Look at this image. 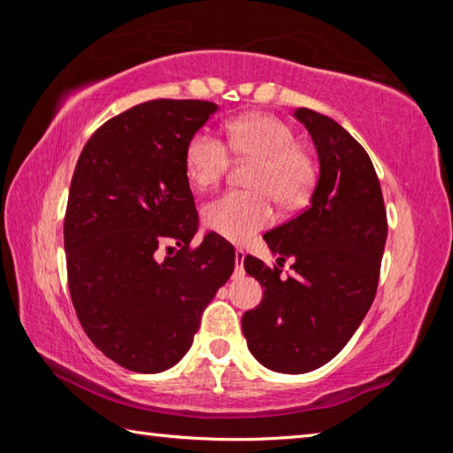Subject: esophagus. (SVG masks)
Returning <instances> with one entry per match:
<instances>
[{"instance_id":"esophagus-1","label":"esophagus","mask_w":453,"mask_h":453,"mask_svg":"<svg viewBox=\"0 0 453 453\" xmlns=\"http://www.w3.org/2000/svg\"><path fill=\"white\" fill-rule=\"evenodd\" d=\"M243 257H245V251L242 248H237L235 250V259H237L235 275H243Z\"/></svg>"}]
</instances>
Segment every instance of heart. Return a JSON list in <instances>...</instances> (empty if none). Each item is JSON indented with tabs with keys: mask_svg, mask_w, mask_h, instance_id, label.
<instances>
[{
	"mask_svg": "<svg viewBox=\"0 0 453 453\" xmlns=\"http://www.w3.org/2000/svg\"><path fill=\"white\" fill-rule=\"evenodd\" d=\"M226 143L202 129L186 145V173L197 189L218 183L237 157L254 162L248 186L219 196L203 208V224L229 242H245L272 224L273 199L283 208L305 203L316 186V165L288 124L270 113H248L227 124Z\"/></svg>",
	"mask_w": 453,
	"mask_h": 453,
	"instance_id": "1",
	"label": "heart"
}]
</instances>
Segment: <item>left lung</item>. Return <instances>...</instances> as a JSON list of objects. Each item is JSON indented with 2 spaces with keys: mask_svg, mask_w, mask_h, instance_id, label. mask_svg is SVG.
Listing matches in <instances>:
<instances>
[{
  "mask_svg": "<svg viewBox=\"0 0 453 453\" xmlns=\"http://www.w3.org/2000/svg\"><path fill=\"white\" fill-rule=\"evenodd\" d=\"M319 157L311 203L264 235L278 265L245 256L264 300L243 313L248 348L267 370L305 373L340 354L375 297L388 216L378 173L365 150L332 118L300 107ZM292 275L279 278L282 262Z\"/></svg>",
  "mask_w": 453,
  "mask_h": 453,
  "instance_id": "obj_1",
  "label": "left lung"
}]
</instances>
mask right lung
<instances>
[{"instance_id": "add662e5", "label": "right lung", "mask_w": 453, "mask_h": 453, "mask_svg": "<svg viewBox=\"0 0 453 453\" xmlns=\"http://www.w3.org/2000/svg\"><path fill=\"white\" fill-rule=\"evenodd\" d=\"M216 111L202 99L134 105L89 137L75 165L64 221L72 302L94 346L126 370L178 364L234 272L221 235L191 248L197 210L183 156ZM159 247L173 254L162 260Z\"/></svg>"}]
</instances>
